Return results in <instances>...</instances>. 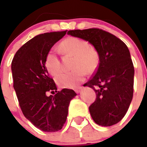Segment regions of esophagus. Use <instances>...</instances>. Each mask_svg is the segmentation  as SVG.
Masks as SVG:
<instances>
[{
    "label": "esophagus",
    "mask_w": 147,
    "mask_h": 147,
    "mask_svg": "<svg viewBox=\"0 0 147 147\" xmlns=\"http://www.w3.org/2000/svg\"><path fill=\"white\" fill-rule=\"evenodd\" d=\"M82 90V87H78V88H76L75 90V92L76 93H80L81 92V90Z\"/></svg>",
    "instance_id": "34e87169"
}]
</instances>
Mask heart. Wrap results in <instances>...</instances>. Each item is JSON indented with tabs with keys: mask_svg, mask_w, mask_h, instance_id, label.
<instances>
[{
	"mask_svg": "<svg viewBox=\"0 0 147 147\" xmlns=\"http://www.w3.org/2000/svg\"><path fill=\"white\" fill-rule=\"evenodd\" d=\"M60 48L65 54L74 57L72 69L64 72L55 78L57 84L63 88H75L84 80L86 72L92 73L96 70L99 63L100 55L95 48L90 47L88 42L78 38L70 37L65 39L60 43ZM45 67L50 75L55 76L61 69L57 54L51 50L45 57Z\"/></svg>",
	"mask_w": 147,
	"mask_h": 147,
	"instance_id": "heart-1",
	"label": "heart"
}]
</instances>
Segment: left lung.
I'll use <instances>...</instances> for the list:
<instances>
[{
  "mask_svg": "<svg viewBox=\"0 0 147 147\" xmlns=\"http://www.w3.org/2000/svg\"><path fill=\"white\" fill-rule=\"evenodd\" d=\"M67 34L88 41L100 55L97 71L84 84L96 93L95 101L89 107L92 118L103 127L117 124L127 113L134 92V68L128 47L99 28L69 30Z\"/></svg>",
  "mask_w": 147,
  "mask_h": 147,
  "instance_id": "1",
  "label": "left lung"
}]
</instances>
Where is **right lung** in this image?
<instances>
[{
    "instance_id": "add662e5",
    "label": "right lung",
    "mask_w": 147,
    "mask_h": 147,
    "mask_svg": "<svg viewBox=\"0 0 147 147\" xmlns=\"http://www.w3.org/2000/svg\"><path fill=\"white\" fill-rule=\"evenodd\" d=\"M67 30L36 35L17 51L11 64L13 87L23 114L35 127L46 132L63 128L75 91L63 89L56 91L54 80L49 77L45 57ZM57 92L47 95L48 91Z\"/></svg>"
}]
</instances>
